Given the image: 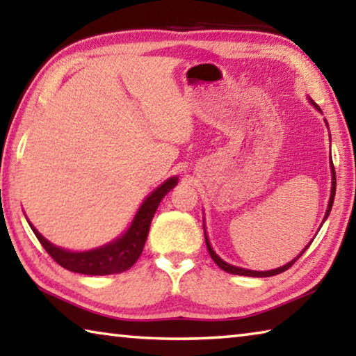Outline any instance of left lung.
<instances>
[{
  "mask_svg": "<svg viewBox=\"0 0 356 356\" xmlns=\"http://www.w3.org/2000/svg\"><path fill=\"white\" fill-rule=\"evenodd\" d=\"M309 102L312 105H314V108H317L318 111H321V108H318V105L317 104H314V102H312L311 99H309ZM334 193H336V172H334V166H333V161H331V196H330V202H328V209H327V213H325V218H323V221L328 218V215H330V212H331V207H333V201H334ZM204 236H206V245H207V250H209V254H210V257L213 259L215 261V264L218 265V267L221 268V270H225V272H227V273H232V275H242V276H256V278H265V276H275V275H278V273H282V272H286L287 268H291L292 265L295 264V261H297V259L303 254V252L309 248V245L306 246V248L300 252V254L293 259V261H291L289 264H286V265H282V267H280V268H275V270H267V272H256V270H246V268H240V267H236V265H231V264H227V262H225L222 261V259L216 254V252L213 251V248H212V245H210V242H209V238H207V234H206V229H204Z\"/></svg>",
  "mask_w": 356,
  "mask_h": 356,
  "instance_id": "left-lung-1",
  "label": "left lung"
}]
</instances>
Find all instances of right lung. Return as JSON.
<instances>
[{
  "instance_id": "right-lung-1",
  "label": "right lung",
  "mask_w": 356,
  "mask_h": 356,
  "mask_svg": "<svg viewBox=\"0 0 356 356\" xmlns=\"http://www.w3.org/2000/svg\"><path fill=\"white\" fill-rule=\"evenodd\" d=\"M177 177L168 179L159 188L150 193L136 212L127 232L122 234L119 238L113 240L111 243H106L91 251L75 252L59 248V246L48 242L45 237H42L38 229L29 221L28 222L33 229L34 236L38 237L48 254L55 259L61 267L70 270V272L81 275L122 273L125 270H129L138 261V257L141 256L149 234L150 221H152L156 209H159L160 201L177 185Z\"/></svg>"
}]
</instances>
